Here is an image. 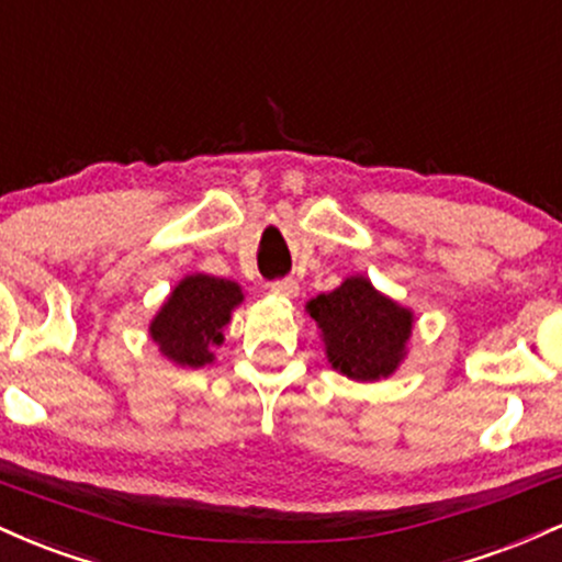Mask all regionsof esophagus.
Returning a JSON list of instances; mask_svg holds the SVG:
<instances>
[{"mask_svg": "<svg viewBox=\"0 0 562 562\" xmlns=\"http://www.w3.org/2000/svg\"><path fill=\"white\" fill-rule=\"evenodd\" d=\"M269 290H272L274 295H280V299H295V295H299V282L290 280V277H282V280H274Z\"/></svg>", "mask_w": 562, "mask_h": 562, "instance_id": "esophagus-1", "label": "esophagus"}]
</instances>
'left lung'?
Segmentation results:
<instances>
[{"instance_id":"obj_1","label":"left lung","mask_w":562,"mask_h":562,"mask_svg":"<svg viewBox=\"0 0 562 562\" xmlns=\"http://www.w3.org/2000/svg\"><path fill=\"white\" fill-rule=\"evenodd\" d=\"M306 312L322 330L327 362L340 375L372 383L393 375L406 357L415 317L367 277H346L333 293L308 301Z\"/></svg>"}]
</instances>
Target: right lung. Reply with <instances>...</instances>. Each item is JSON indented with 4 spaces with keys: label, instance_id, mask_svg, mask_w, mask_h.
Listing matches in <instances>:
<instances>
[{
    "label": "right lung",
    "instance_id": "1",
    "mask_svg": "<svg viewBox=\"0 0 562 562\" xmlns=\"http://www.w3.org/2000/svg\"><path fill=\"white\" fill-rule=\"evenodd\" d=\"M243 303L237 282L211 274H190L171 290L150 322V338L160 353L179 367L214 362L211 348L222 346L232 308Z\"/></svg>",
    "mask_w": 562,
    "mask_h": 562
}]
</instances>
